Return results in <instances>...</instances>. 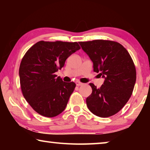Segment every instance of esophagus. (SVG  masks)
I'll use <instances>...</instances> for the list:
<instances>
[{
    "instance_id": "34e87169",
    "label": "esophagus",
    "mask_w": 150,
    "mask_h": 150,
    "mask_svg": "<svg viewBox=\"0 0 150 150\" xmlns=\"http://www.w3.org/2000/svg\"><path fill=\"white\" fill-rule=\"evenodd\" d=\"M83 85V83L79 82V81H77V82H76V85L77 86H81Z\"/></svg>"
}]
</instances>
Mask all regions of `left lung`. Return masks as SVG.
Listing matches in <instances>:
<instances>
[{"instance_id":"8db88e82","label":"left lung","mask_w":150,"mask_h":150,"mask_svg":"<svg viewBox=\"0 0 150 150\" xmlns=\"http://www.w3.org/2000/svg\"><path fill=\"white\" fill-rule=\"evenodd\" d=\"M93 63V70L105 79L97 88L90 83L92 93L86 99L88 108L99 117L115 115L128 102L136 80L133 60L118 42L96 40L79 42Z\"/></svg>"}]
</instances>
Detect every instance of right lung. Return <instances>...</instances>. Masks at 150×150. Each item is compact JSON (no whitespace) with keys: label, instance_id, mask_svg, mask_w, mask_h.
<instances>
[{"label":"right lung","instance_id":"add662e5","mask_svg":"<svg viewBox=\"0 0 150 150\" xmlns=\"http://www.w3.org/2000/svg\"><path fill=\"white\" fill-rule=\"evenodd\" d=\"M81 47L77 42H44L27 51L19 68L24 97L34 110L45 117H54L65 110L75 87L55 74L66 59Z\"/></svg>","mask_w":150,"mask_h":150}]
</instances>
